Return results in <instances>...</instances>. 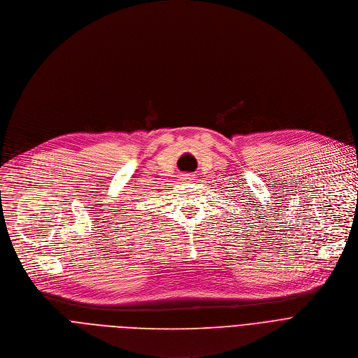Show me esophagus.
Wrapping results in <instances>:
<instances>
[{"mask_svg": "<svg viewBox=\"0 0 358 358\" xmlns=\"http://www.w3.org/2000/svg\"><path fill=\"white\" fill-rule=\"evenodd\" d=\"M180 179H182L183 182H192V180H194L192 173H183V175H180Z\"/></svg>", "mask_w": 358, "mask_h": 358, "instance_id": "obj_1", "label": "esophagus"}]
</instances>
